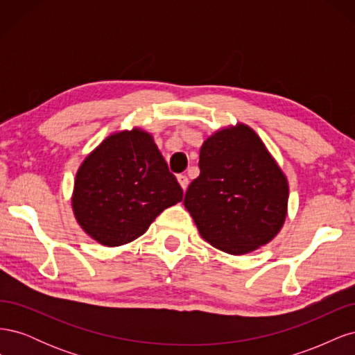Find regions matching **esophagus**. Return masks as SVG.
<instances>
[{
    "mask_svg": "<svg viewBox=\"0 0 355 355\" xmlns=\"http://www.w3.org/2000/svg\"><path fill=\"white\" fill-rule=\"evenodd\" d=\"M178 182H179V185L182 187V189H184V191L188 188L189 179H188L185 175H179V176H178Z\"/></svg>",
    "mask_w": 355,
    "mask_h": 355,
    "instance_id": "obj_1",
    "label": "esophagus"
}]
</instances>
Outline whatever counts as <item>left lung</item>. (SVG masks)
<instances>
[{
	"mask_svg": "<svg viewBox=\"0 0 355 355\" xmlns=\"http://www.w3.org/2000/svg\"><path fill=\"white\" fill-rule=\"evenodd\" d=\"M198 166L184 206L201 237L234 256L272 241L287 218L288 182L259 135L244 123L219 128Z\"/></svg>",
	"mask_w": 355,
	"mask_h": 355,
	"instance_id": "left-lung-1",
	"label": "left lung"
}]
</instances>
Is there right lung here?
<instances>
[{
	"mask_svg": "<svg viewBox=\"0 0 355 355\" xmlns=\"http://www.w3.org/2000/svg\"><path fill=\"white\" fill-rule=\"evenodd\" d=\"M182 197L153 135L133 127L105 137L83 159L71 206L90 239L118 247L141 237L161 211Z\"/></svg>",
	"mask_w": 355,
	"mask_h": 355,
	"instance_id": "add662e5",
	"label": "right lung"
}]
</instances>
